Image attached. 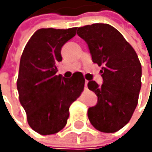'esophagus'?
Listing matches in <instances>:
<instances>
[{
    "mask_svg": "<svg viewBox=\"0 0 152 152\" xmlns=\"http://www.w3.org/2000/svg\"><path fill=\"white\" fill-rule=\"evenodd\" d=\"M87 83H88V81L86 80L85 81V88H86V87H87Z\"/></svg>",
    "mask_w": 152,
    "mask_h": 152,
    "instance_id": "34e87169",
    "label": "esophagus"
}]
</instances>
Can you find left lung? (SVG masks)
<instances>
[{
	"instance_id": "8db88e82",
	"label": "left lung",
	"mask_w": 152,
	"mask_h": 152,
	"mask_svg": "<svg viewBox=\"0 0 152 152\" xmlns=\"http://www.w3.org/2000/svg\"><path fill=\"white\" fill-rule=\"evenodd\" d=\"M77 34L88 45L92 61L99 66L103 84H87L97 103L87 110L90 123L101 132L123 128L135 110L141 87V65L135 50L117 29L107 23L78 27Z\"/></svg>"
}]
</instances>
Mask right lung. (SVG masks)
<instances>
[{"mask_svg":"<svg viewBox=\"0 0 152 152\" xmlns=\"http://www.w3.org/2000/svg\"><path fill=\"white\" fill-rule=\"evenodd\" d=\"M77 27L42 28L28 41L20 60L17 89L28 124L41 135L60 131L66 125L70 105L84 90L78 72L70 79L57 75L61 49L75 35Z\"/></svg>","mask_w":152,"mask_h":152,"instance_id":"add662e5","label":"right lung"}]
</instances>
